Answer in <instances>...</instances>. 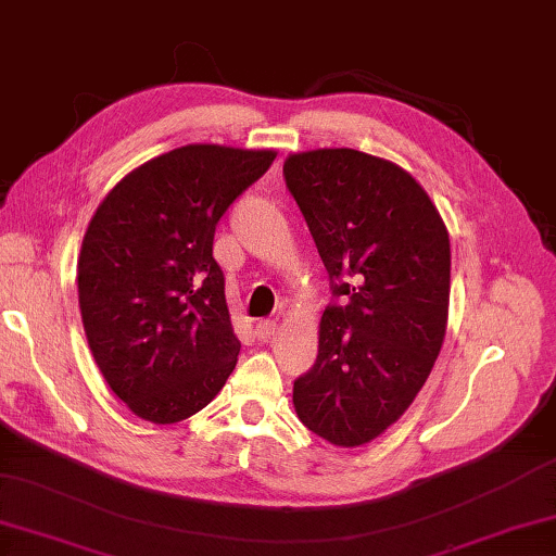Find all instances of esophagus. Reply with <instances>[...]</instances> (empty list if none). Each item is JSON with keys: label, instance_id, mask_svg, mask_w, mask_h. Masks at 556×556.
I'll list each match as a JSON object with an SVG mask.
<instances>
[{"label": "esophagus", "instance_id": "esophagus-1", "mask_svg": "<svg viewBox=\"0 0 556 556\" xmlns=\"http://www.w3.org/2000/svg\"><path fill=\"white\" fill-rule=\"evenodd\" d=\"M276 329H278V321H276V319H261V321L256 324V337H258L261 341H268V339L276 333Z\"/></svg>", "mask_w": 556, "mask_h": 556}]
</instances>
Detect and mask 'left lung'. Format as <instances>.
<instances>
[{
    "label": "left lung",
    "instance_id": "obj_1",
    "mask_svg": "<svg viewBox=\"0 0 556 556\" xmlns=\"http://www.w3.org/2000/svg\"><path fill=\"white\" fill-rule=\"evenodd\" d=\"M282 176L307 219L333 295L319 353L292 404L339 447L375 441L402 418L441 353L450 305V237L400 164L349 148L288 154Z\"/></svg>",
    "mask_w": 556,
    "mask_h": 556
}]
</instances>
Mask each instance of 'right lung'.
Listing matches in <instances>:
<instances>
[{"label":"right lung","mask_w":556,"mask_h":556,"mask_svg":"<svg viewBox=\"0 0 556 556\" xmlns=\"http://www.w3.org/2000/svg\"><path fill=\"white\" fill-rule=\"evenodd\" d=\"M276 150L186 144L115 184L84 235L77 286L84 333L103 380L135 416L176 424L232 375L219 217L261 179Z\"/></svg>","instance_id":"obj_1"}]
</instances>
